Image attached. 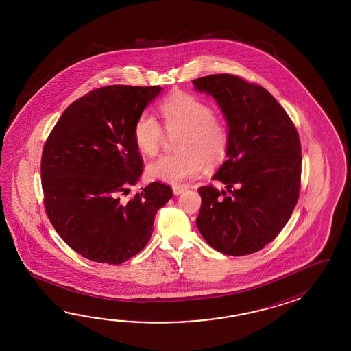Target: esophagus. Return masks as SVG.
I'll return each instance as SVG.
<instances>
[{"label": "esophagus", "mask_w": 351, "mask_h": 351, "mask_svg": "<svg viewBox=\"0 0 351 351\" xmlns=\"http://www.w3.org/2000/svg\"><path fill=\"white\" fill-rule=\"evenodd\" d=\"M184 191H186V186H173V193L174 195H179V194L183 193Z\"/></svg>", "instance_id": "obj_1"}]
</instances>
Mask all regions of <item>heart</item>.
Wrapping results in <instances>:
<instances>
[{"instance_id": "b5f03b06", "label": "heart", "mask_w": 351, "mask_h": 351, "mask_svg": "<svg viewBox=\"0 0 351 351\" xmlns=\"http://www.w3.org/2000/svg\"><path fill=\"white\" fill-rule=\"evenodd\" d=\"M165 132L176 136L178 153L165 154L150 162L147 172L150 178L168 184H180L197 177L203 165H219L230 147V129L213 109L193 94L177 91L159 104ZM138 150L145 156H156L165 142L163 128L152 114L144 112L133 128Z\"/></svg>"}]
</instances>
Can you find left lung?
Returning a JSON list of instances; mask_svg holds the SVG:
<instances>
[{"instance_id": "left-lung-1", "label": "left lung", "mask_w": 351, "mask_h": 351, "mask_svg": "<svg viewBox=\"0 0 351 351\" xmlns=\"http://www.w3.org/2000/svg\"><path fill=\"white\" fill-rule=\"evenodd\" d=\"M217 100L230 129L227 160L213 176L227 191L198 189L197 227L209 246L230 256L262 250L289 222L301 186V143L284 108L267 90L237 75L194 79Z\"/></svg>"}]
</instances>
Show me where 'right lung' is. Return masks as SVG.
<instances>
[{
    "label": "right lung",
    "mask_w": 351,
    "mask_h": 351,
    "mask_svg": "<svg viewBox=\"0 0 351 351\" xmlns=\"http://www.w3.org/2000/svg\"><path fill=\"white\" fill-rule=\"evenodd\" d=\"M162 88L109 85L69 105L41 157L44 206L53 228L75 252L120 265L148 243L154 217L173 189L153 182L128 202L143 172L135 121Z\"/></svg>",
    "instance_id": "obj_1"
}]
</instances>
